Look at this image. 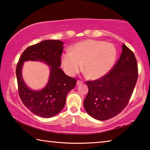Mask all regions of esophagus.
Listing matches in <instances>:
<instances>
[{
  "label": "esophagus",
  "instance_id": "1",
  "mask_svg": "<svg viewBox=\"0 0 150 150\" xmlns=\"http://www.w3.org/2000/svg\"><path fill=\"white\" fill-rule=\"evenodd\" d=\"M76 84H77V85H80V84H83V82H82V81H80V80H78Z\"/></svg>",
  "mask_w": 150,
  "mask_h": 150
}]
</instances>
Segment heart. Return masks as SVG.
I'll use <instances>...</instances> for the list:
<instances>
[{
    "label": "heart",
    "instance_id": "1",
    "mask_svg": "<svg viewBox=\"0 0 150 150\" xmlns=\"http://www.w3.org/2000/svg\"><path fill=\"white\" fill-rule=\"evenodd\" d=\"M117 50L111 43L96 40L80 42L62 56V64L66 72L74 76L83 69L93 80L104 76L114 66Z\"/></svg>",
    "mask_w": 150,
    "mask_h": 150
}]
</instances>
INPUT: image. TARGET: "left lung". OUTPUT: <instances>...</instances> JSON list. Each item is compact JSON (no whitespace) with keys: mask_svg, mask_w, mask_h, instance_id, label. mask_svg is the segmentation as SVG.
<instances>
[{"mask_svg":"<svg viewBox=\"0 0 150 150\" xmlns=\"http://www.w3.org/2000/svg\"><path fill=\"white\" fill-rule=\"evenodd\" d=\"M137 77L136 58L123 44L121 56L112 69L100 78L86 81L88 93L84 101L86 111L101 121L117 116L128 104Z\"/></svg>","mask_w":150,"mask_h":150,"instance_id":"obj_1","label":"left lung"}]
</instances>
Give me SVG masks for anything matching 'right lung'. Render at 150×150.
I'll list each match as a JSON object with an SVG mask.
<instances>
[{"label": "right lung", "mask_w": 150, "mask_h": 150, "mask_svg": "<svg viewBox=\"0 0 150 150\" xmlns=\"http://www.w3.org/2000/svg\"><path fill=\"white\" fill-rule=\"evenodd\" d=\"M64 43L58 40H46L28 46L17 63L16 74L18 94L24 105L33 114L51 117L63 109L68 93L76 84V80L66 75L60 68ZM40 61L50 66L49 82L39 91H32L24 83L21 70L25 61Z\"/></svg>", "instance_id": "add662e5"}]
</instances>
